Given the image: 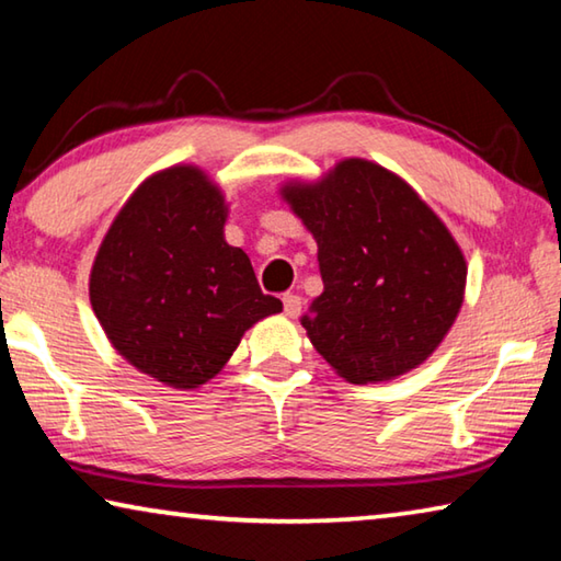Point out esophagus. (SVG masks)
I'll return each mask as SVG.
<instances>
[{"mask_svg":"<svg viewBox=\"0 0 561 561\" xmlns=\"http://www.w3.org/2000/svg\"><path fill=\"white\" fill-rule=\"evenodd\" d=\"M282 301H284V314L291 317V319H297L301 314V304L304 301H301L299 294H284Z\"/></svg>","mask_w":561,"mask_h":561,"instance_id":"34e87169","label":"esophagus"}]
</instances>
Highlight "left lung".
<instances>
[{"label":"left lung","mask_w":561,"mask_h":561,"mask_svg":"<svg viewBox=\"0 0 561 561\" xmlns=\"http://www.w3.org/2000/svg\"><path fill=\"white\" fill-rule=\"evenodd\" d=\"M282 197L314 234L324 291L301 327L351 383L421 366L462 307L468 264L448 227L391 170L348 158Z\"/></svg>","instance_id":"1"}]
</instances>
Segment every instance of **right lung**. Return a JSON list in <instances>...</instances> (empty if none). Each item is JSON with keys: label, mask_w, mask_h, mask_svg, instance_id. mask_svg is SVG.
I'll list each match as a JSON object with an SVG mask.
<instances>
[{"label": "right lung", "mask_w": 561, "mask_h": 561, "mask_svg": "<svg viewBox=\"0 0 561 561\" xmlns=\"http://www.w3.org/2000/svg\"><path fill=\"white\" fill-rule=\"evenodd\" d=\"M225 220L220 187L173 165L138 185L93 260L89 297L113 348L170 388L210 381L247 329L282 311Z\"/></svg>", "instance_id": "right-lung-1"}]
</instances>
